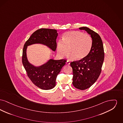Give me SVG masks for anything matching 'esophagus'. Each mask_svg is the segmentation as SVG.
<instances>
[{
  "label": "esophagus",
  "mask_w": 123,
  "mask_h": 123,
  "mask_svg": "<svg viewBox=\"0 0 123 123\" xmlns=\"http://www.w3.org/2000/svg\"><path fill=\"white\" fill-rule=\"evenodd\" d=\"M66 64H67V65H69L70 64V61H66Z\"/></svg>",
  "instance_id": "1"
}]
</instances>
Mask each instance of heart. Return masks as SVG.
Here are the masks:
<instances>
[{
    "label": "heart",
    "instance_id": "1",
    "mask_svg": "<svg viewBox=\"0 0 123 123\" xmlns=\"http://www.w3.org/2000/svg\"><path fill=\"white\" fill-rule=\"evenodd\" d=\"M92 43V39L88 34L77 31L66 32L63 34L62 41L59 40L57 43L58 55L61 58L64 57L68 49V59L82 60L90 52Z\"/></svg>",
    "mask_w": 123,
    "mask_h": 123
}]
</instances>
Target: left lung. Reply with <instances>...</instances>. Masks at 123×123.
<instances>
[{
  "label": "left lung",
  "instance_id": "obj_1",
  "mask_svg": "<svg viewBox=\"0 0 123 123\" xmlns=\"http://www.w3.org/2000/svg\"><path fill=\"white\" fill-rule=\"evenodd\" d=\"M85 30L91 35L92 46L86 58L70 63L72 68L73 86L84 90L91 86L98 78L102 70L105 53L103 44L100 36L86 27L79 28Z\"/></svg>",
  "mask_w": 123,
  "mask_h": 123
}]
</instances>
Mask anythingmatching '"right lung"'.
I'll return each instance as SVG.
<instances>
[{
	"instance_id": "right-lung-1",
	"label": "right lung",
	"mask_w": 123,
	"mask_h": 123,
	"mask_svg": "<svg viewBox=\"0 0 123 123\" xmlns=\"http://www.w3.org/2000/svg\"><path fill=\"white\" fill-rule=\"evenodd\" d=\"M55 29L41 28L34 32L25 43L22 53V64L30 80L36 86L43 90H50L56 85V80L62 68L65 64L66 60L50 59L39 67L30 64L26 57V48L29 45L43 43L53 51L57 48L56 38L58 36Z\"/></svg>"
}]
</instances>
